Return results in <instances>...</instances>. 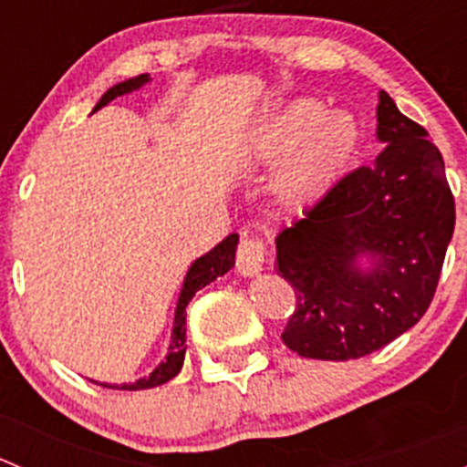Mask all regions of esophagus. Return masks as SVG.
Returning a JSON list of instances; mask_svg holds the SVG:
<instances>
[{
	"label": "esophagus",
	"mask_w": 467,
	"mask_h": 467,
	"mask_svg": "<svg viewBox=\"0 0 467 467\" xmlns=\"http://www.w3.org/2000/svg\"><path fill=\"white\" fill-rule=\"evenodd\" d=\"M264 255H266V246L262 239L244 230L237 246V271L242 275H257L262 271Z\"/></svg>",
	"instance_id": "34e87169"
}]
</instances>
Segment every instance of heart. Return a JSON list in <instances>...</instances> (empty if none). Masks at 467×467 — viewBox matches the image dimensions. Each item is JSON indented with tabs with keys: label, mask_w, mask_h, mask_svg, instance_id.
I'll return each instance as SVG.
<instances>
[{
	"label": "heart",
	"mask_w": 467,
	"mask_h": 467,
	"mask_svg": "<svg viewBox=\"0 0 467 467\" xmlns=\"http://www.w3.org/2000/svg\"><path fill=\"white\" fill-rule=\"evenodd\" d=\"M359 146V129L343 112H327L318 99H296L264 126L260 149L266 158L291 151L277 178L289 203H312L341 178Z\"/></svg>",
	"instance_id": "obj_1"
}]
</instances>
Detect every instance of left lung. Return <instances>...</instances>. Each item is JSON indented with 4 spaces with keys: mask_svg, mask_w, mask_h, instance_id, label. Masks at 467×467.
I'll return each instance as SVG.
<instances>
[{
    "mask_svg": "<svg viewBox=\"0 0 467 467\" xmlns=\"http://www.w3.org/2000/svg\"><path fill=\"white\" fill-rule=\"evenodd\" d=\"M373 164L334 182L277 234V273L296 309L282 341L300 357L359 359L413 327L431 305L454 233V196L430 133L379 92ZM374 260L370 272L356 266Z\"/></svg>",
    "mask_w": 467,
    "mask_h": 467,
    "instance_id": "1",
    "label": "left lung"
}]
</instances>
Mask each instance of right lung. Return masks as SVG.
<instances>
[{"label": "right lung", "mask_w": 467, "mask_h": 467, "mask_svg": "<svg viewBox=\"0 0 467 467\" xmlns=\"http://www.w3.org/2000/svg\"><path fill=\"white\" fill-rule=\"evenodd\" d=\"M144 83H149V74H140V77L129 78V81L117 83V86H112L106 94H103L101 101L94 106V110H99V108H103L106 103H110L112 99L121 97V94H129V92H133V89L142 88ZM237 242H239L237 234H234V233L228 234L223 242L216 244V246L212 248L207 255L199 257V260L192 264L190 271H187L185 285H182L181 298H178L176 318H173L171 346H169L167 359H164L162 364H160L158 368H155L153 373L149 375V378L133 381V384H121V386L101 384V386H106V389H119V390H142V389H153V386L164 384V381L173 379L178 373H181L182 359H185V350H187V346H185V332H187V327H185V317H187L185 307H187V303L194 298L196 291L203 289L205 285L214 282L216 277L223 275V273H228L230 268L234 266V251H237Z\"/></svg>", "instance_id": "add662e5"}]
</instances>
